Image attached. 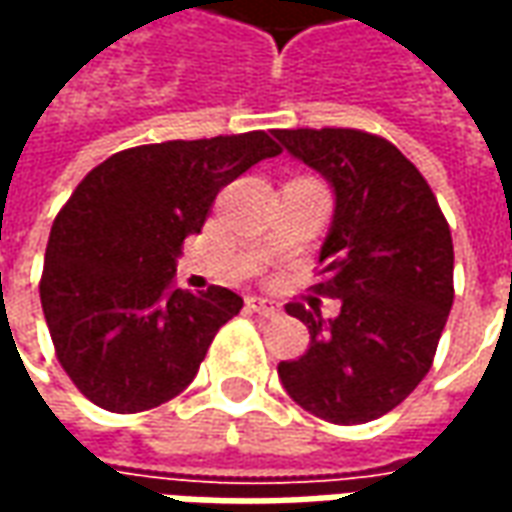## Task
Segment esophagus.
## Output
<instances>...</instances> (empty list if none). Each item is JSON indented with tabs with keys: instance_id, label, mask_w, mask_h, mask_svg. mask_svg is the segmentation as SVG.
Instances as JSON below:
<instances>
[{
	"instance_id": "1",
	"label": "esophagus",
	"mask_w": 512,
	"mask_h": 512,
	"mask_svg": "<svg viewBox=\"0 0 512 512\" xmlns=\"http://www.w3.org/2000/svg\"><path fill=\"white\" fill-rule=\"evenodd\" d=\"M249 307L257 312V315H263V318H277L279 315V304L271 299H249Z\"/></svg>"
}]
</instances>
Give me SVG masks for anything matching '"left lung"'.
Returning <instances> with one entry per match:
<instances>
[{
  "label": "left lung",
  "instance_id": "8db88e82",
  "mask_svg": "<svg viewBox=\"0 0 512 512\" xmlns=\"http://www.w3.org/2000/svg\"><path fill=\"white\" fill-rule=\"evenodd\" d=\"M282 147L334 191L321 246L340 299L323 321L318 301L285 310L310 329V348L279 362L296 403L334 425H362L403 403L433 365L452 307V235L428 180L392 142L354 128L274 131Z\"/></svg>",
  "mask_w": 512,
  "mask_h": 512
}]
</instances>
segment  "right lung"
I'll return each instance as SVG.
<instances>
[{
    "label": "right lung",
    "instance_id": "obj_1",
    "mask_svg": "<svg viewBox=\"0 0 512 512\" xmlns=\"http://www.w3.org/2000/svg\"><path fill=\"white\" fill-rule=\"evenodd\" d=\"M271 156L266 131L172 139L115 153L76 186L51 224L40 304L62 370L95 406L136 414L194 381L244 299L175 288L180 246L227 183Z\"/></svg>",
    "mask_w": 512,
    "mask_h": 512
}]
</instances>
